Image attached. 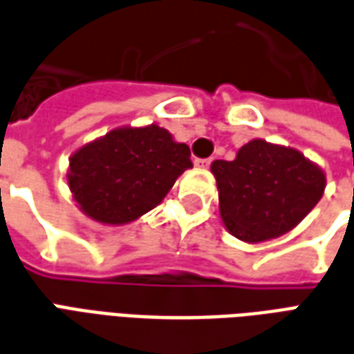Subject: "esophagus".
Segmentation results:
<instances>
[{
  "mask_svg": "<svg viewBox=\"0 0 354 354\" xmlns=\"http://www.w3.org/2000/svg\"><path fill=\"white\" fill-rule=\"evenodd\" d=\"M195 167H199V169H207L208 165L212 162V159H195Z\"/></svg>",
  "mask_w": 354,
  "mask_h": 354,
  "instance_id": "34e87169",
  "label": "esophagus"
}]
</instances>
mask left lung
I'll use <instances>...</instances> for the list:
<instances>
[{
    "label": "left lung",
    "instance_id": "left-lung-1",
    "mask_svg": "<svg viewBox=\"0 0 354 354\" xmlns=\"http://www.w3.org/2000/svg\"><path fill=\"white\" fill-rule=\"evenodd\" d=\"M220 216L233 237L263 243L294 230L319 203L326 174L294 147L250 140L233 161H214Z\"/></svg>",
    "mask_w": 354,
    "mask_h": 354
}]
</instances>
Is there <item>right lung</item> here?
<instances>
[{
	"label": "right lung",
	"instance_id": "right-lung-1",
	"mask_svg": "<svg viewBox=\"0 0 354 354\" xmlns=\"http://www.w3.org/2000/svg\"><path fill=\"white\" fill-rule=\"evenodd\" d=\"M192 153L159 124L119 127L70 157L68 185L83 214L123 225L161 203Z\"/></svg>",
	"mask_w": 354,
	"mask_h": 354
}]
</instances>
